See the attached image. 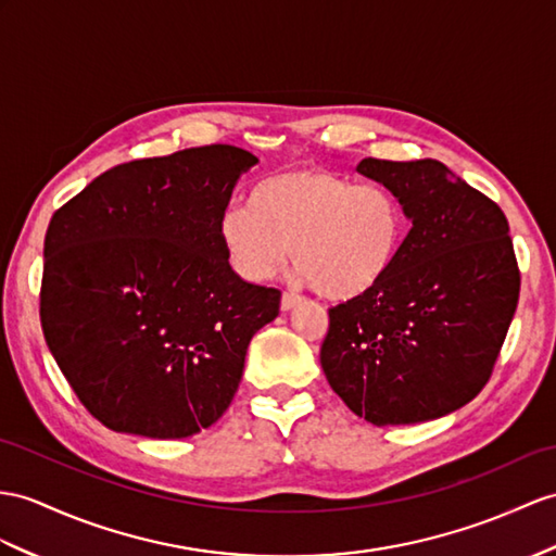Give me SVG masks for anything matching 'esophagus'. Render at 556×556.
Instances as JSON below:
<instances>
[{
    "mask_svg": "<svg viewBox=\"0 0 556 556\" xmlns=\"http://www.w3.org/2000/svg\"><path fill=\"white\" fill-rule=\"evenodd\" d=\"M302 302V296L300 294H282V300H280V308L282 311H292L296 304H300Z\"/></svg>",
    "mask_w": 556,
    "mask_h": 556,
    "instance_id": "obj_1",
    "label": "esophagus"
}]
</instances>
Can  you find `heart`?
Wrapping results in <instances>:
<instances>
[{
	"mask_svg": "<svg viewBox=\"0 0 556 556\" xmlns=\"http://www.w3.org/2000/svg\"><path fill=\"white\" fill-rule=\"evenodd\" d=\"M216 242L233 274L266 282L292 264L328 300L346 302L375 290L405 242L401 200L382 184H356L323 167L268 176L250 205L228 207Z\"/></svg>",
	"mask_w": 556,
	"mask_h": 556,
	"instance_id": "heart-1",
	"label": "heart"
}]
</instances>
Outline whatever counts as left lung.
Instances as JSON below:
<instances>
[{"label":"left lung","instance_id":"obj_1","mask_svg":"<svg viewBox=\"0 0 556 556\" xmlns=\"http://www.w3.org/2000/svg\"><path fill=\"white\" fill-rule=\"evenodd\" d=\"M356 172L401 200L410 231L380 286L330 308L320 365L368 422H427L489 382L521 286L509 224L439 160L365 157Z\"/></svg>","mask_w":556,"mask_h":556}]
</instances>
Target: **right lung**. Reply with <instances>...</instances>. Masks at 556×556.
Masks as SVG:
<instances>
[{"label": "right lung", "instance_id": "add662e5", "mask_svg": "<svg viewBox=\"0 0 556 556\" xmlns=\"http://www.w3.org/2000/svg\"><path fill=\"white\" fill-rule=\"evenodd\" d=\"M256 162L226 143L125 162L51 216L45 340L108 429L186 439L231 405L250 340L280 308V292L238 278L216 242Z\"/></svg>", "mask_w": 556, "mask_h": 556}]
</instances>
